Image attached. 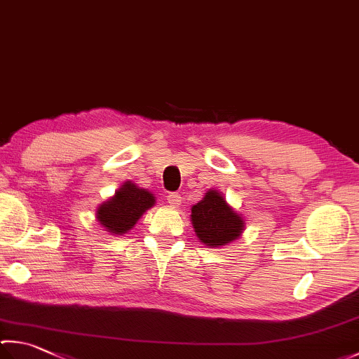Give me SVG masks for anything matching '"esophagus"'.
Returning a JSON list of instances; mask_svg holds the SVG:
<instances>
[{
    "label": "esophagus",
    "mask_w": 359,
    "mask_h": 359,
    "mask_svg": "<svg viewBox=\"0 0 359 359\" xmlns=\"http://www.w3.org/2000/svg\"><path fill=\"white\" fill-rule=\"evenodd\" d=\"M167 201H168V205L170 206H173V208H178L181 203H182V198H181V195L180 194H168V197H167Z\"/></svg>",
    "instance_id": "obj_1"
}]
</instances>
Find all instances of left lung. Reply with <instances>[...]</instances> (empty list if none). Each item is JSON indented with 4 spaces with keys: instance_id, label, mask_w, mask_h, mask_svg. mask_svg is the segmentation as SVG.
I'll return each mask as SVG.
<instances>
[{
    "instance_id": "left-lung-1",
    "label": "left lung",
    "mask_w": 359,
    "mask_h": 359,
    "mask_svg": "<svg viewBox=\"0 0 359 359\" xmlns=\"http://www.w3.org/2000/svg\"><path fill=\"white\" fill-rule=\"evenodd\" d=\"M191 222L195 236L209 248H220L238 241L245 228V219L217 189H209L191 208Z\"/></svg>"
}]
</instances>
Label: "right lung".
Here are the masks:
<instances>
[{"mask_svg": "<svg viewBox=\"0 0 359 359\" xmlns=\"http://www.w3.org/2000/svg\"><path fill=\"white\" fill-rule=\"evenodd\" d=\"M154 205L156 197L153 192L125 181L109 200L98 205L95 219L109 234L123 236Z\"/></svg>", "mask_w": 359, "mask_h": 359, "instance_id": "add662e5", "label": "right lung"}]
</instances>
